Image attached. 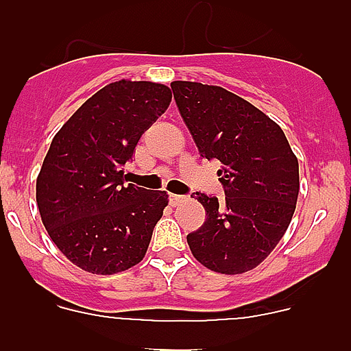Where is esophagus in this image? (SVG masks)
I'll use <instances>...</instances> for the list:
<instances>
[{"mask_svg":"<svg viewBox=\"0 0 351 351\" xmlns=\"http://www.w3.org/2000/svg\"><path fill=\"white\" fill-rule=\"evenodd\" d=\"M169 200L172 206H179V204L186 202V197H182V195H176V193H169Z\"/></svg>","mask_w":351,"mask_h":351,"instance_id":"34e87169","label":"esophagus"}]
</instances>
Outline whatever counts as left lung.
<instances>
[{
  "mask_svg": "<svg viewBox=\"0 0 351 351\" xmlns=\"http://www.w3.org/2000/svg\"><path fill=\"white\" fill-rule=\"evenodd\" d=\"M200 156L218 160L225 198L197 193L207 219L188 244L204 267L243 274L271 255L299 197V161L283 130L241 96L219 86L170 84Z\"/></svg>",
  "mask_w": 351,
  "mask_h": 351,
  "instance_id": "obj_1",
  "label": "left lung"
}]
</instances>
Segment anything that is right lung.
Listing matches in <instances>:
<instances>
[{
    "label": "right lung",
    "instance_id": "1",
    "mask_svg": "<svg viewBox=\"0 0 351 351\" xmlns=\"http://www.w3.org/2000/svg\"><path fill=\"white\" fill-rule=\"evenodd\" d=\"M170 101L163 84L117 80L84 101L52 138L36 204L52 243L82 271L117 274L144 258L169 195L126 184L123 165Z\"/></svg>",
    "mask_w": 351,
    "mask_h": 351
}]
</instances>
